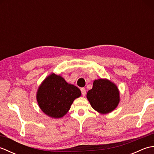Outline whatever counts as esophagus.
I'll use <instances>...</instances> for the list:
<instances>
[{
  "label": "esophagus",
  "instance_id": "34e87169",
  "mask_svg": "<svg viewBox=\"0 0 154 154\" xmlns=\"http://www.w3.org/2000/svg\"><path fill=\"white\" fill-rule=\"evenodd\" d=\"M81 93H82V95L83 97L85 96V94H86V90H85V88H82V89H81Z\"/></svg>",
  "mask_w": 154,
  "mask_h": 154
}]
</instances>
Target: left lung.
Returning a JSON list of instances; mask_svg holds the SVG:
<instances>
[{
    "mask_svg": "<svg viewBox=\"0 0 154 154\" xmlns=\"http://www.w3.org/2000/svg\"><path fill=\"white\" fill-rule=\"evenodd\" d=\"M87 98L93 109L100 114H107L117 107L120 93L115 84L106 79H99L94 81Z\"/></svg>",
    "mask_w": 154,
    "mask_h": 154,
    "instance_id": "obj_1",
    "label": "left lung"
}]
</instances>
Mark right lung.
Instances as JSON below:
<instances>
[{
  "mask_svg": "<svg viewBox=\"0 0 154 154\" xmlns=\"http://www.w3.org/2000/svg\"><path fill=\"white\" fill-rule=\"evenodd\" d=\"M81 94L79 88L67 83L60 75L52 73L39 87L36 99L45 114L60 119L67 114L74 100Z\"/></svg>",
  "mask_w": 154,
  "mask_h": 154,
  "instance_id": "obj_1",
  "label": "right lung"
}]
</instances>
